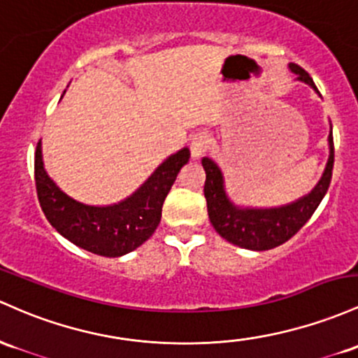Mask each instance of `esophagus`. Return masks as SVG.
Listing matches in <instances>:
<instances>
[{"mask_svg": "<svg viewBox=\"0 0 358 358\" xmlns=\"http://www.w3.org/2000/svg\"><path fill=\"white\" fill-rule=\"evenodd\" d=\"M207 149H209V136L203 134V132H200V134L192 137V141H190L192 158L194 159L202 158V156L207 152Z\"/></svg>", "mask_w": 358, "mask_h": 358, "instance_id": "esophagus-1", "label": "esophagus"}]
</instances>
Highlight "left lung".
Returning <instances> with one entry per match:
<instances>
[{
    "mask_svg": "<svg viewBox=\"0 0 358 358\" xmlns=\"http://www.w3.org/2000/svg\"><path fill=\"white\" fill-rule=\"evenodd\" d=\"M289 69L297 74V80L309 85L314 92L320 95L313 78L306 73L301 66L290 62ZM329 158L326 163L323 176L316 187L304 197L294 200L280 207H241L236 206L229 195L226 194L224 187V175L221 168L210 158L202 159V166L206 170V185L203 195L207 200V212L209 219L226 241L233 243L239 248L265 251L280 246L282 243L289 241L297 231L311 219L314 210L321 203V200L328 192L329 182L333 175V161H335V148H333V132L329 131Z\"/></svg>",
    "mask_w": 358,
    "mask_h": 358,
    "instance_id": "obj_1",
    "label": "left lung"
}]
</instances>
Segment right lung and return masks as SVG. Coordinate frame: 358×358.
I'll use <instances>...</instances> for the list:
<instances>
[{"instance_id": "add662e5", "label": "right lung", "mask_w": 358, "mask_h": 358, "mask_svg": "<svg viewBox=\"0 0 358 358\" xmlns=\"http://www.w3.org/2000/svg\"><path fill=\"white\" fill-rule=\"evenodd\" d=\"M190 149L168 156L132 195L112 206H88L59 188L47 175L42 159V143L35 149V187L47 221L73 245L100 257L117 258L139 248L156 231L161 207Z\"/></svg>"}]
</instances>
